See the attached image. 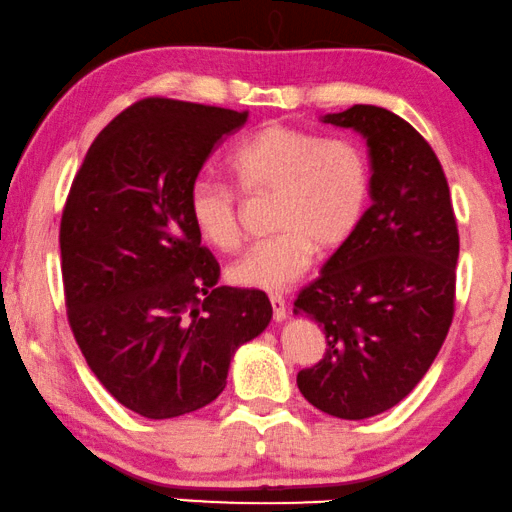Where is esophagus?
<instances>
[{
	"instance_id": "esophagus-1",
	"label": "esophagus",
	"mask_w": 512,
	"mask_h": 512,
	"mask_svg": "<svg viewBox=\"0 0 512 512\" xmlns=\"http://www.w3.org/2000/svg\"><path fill=\"white\" fill-rule=\"evenodd\" d=\"M269 301H271V308H273V320H276V322H283V320L287 318V306H285V299L280 297V294H271Z\"/></svg>"
}]
</instances>
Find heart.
<instances>
[{"instance_id": "heart-1", "label": "heart", "mask_w": 512, "mask_h": 512, "mask_svg": "<svg viewBox=\"0 0 512 512\" xmlns=\"http://www.w3.org/2000/svg\"><path fill=\"white\" fill-rule=\"evenodd\" d=\"M227 169L246 194H276L271 227L278 234L250 246L229 266L239 287L278 292L311 269L315 250L334 253L362 225L371 197V167L355 141L306 129L266 125L229 155ZM187 213L199 239L229 253L239 246V206L227 185L197 178Z\"/></svg>"}]
</instances>
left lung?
Segmentation results:
<instances>
[{
	"mask_svg": "<svg viewBox=\"0 0 512 512\" xmlns=\"http://www.w3.org/2000/svg\"><path fill=\"white\" fill-rule=\"evenodd\" d=\"M320 120L366 141L371 206L294 301V315L327 334L325 357L297 385L322 413L366 420L406 399L441 350L459 234L441 162L406 120L371 104Z\"/></svg>",
	"mask_w": 512,
	"mask_h": 512,
	"instance_id": "1",
	"label": "left lung"
}]
</instances>
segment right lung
<instances>
[{"instance_id": "add662e5", "label": "right lung", "mask_w": 512, "mask_h": 512, "mask_svg": "<svg viewBox=\"0 0 512 512\" xmlns=\"http://www.w3.org/2000/svg\"><path fill=\"white\" fill-rule=\"evenodd\" d=\"M248 113L143 99L92 143L62 213L67 315L92 373L148 420L204 408L243 343L269 327L264 292L218 287L187 194Z\"/></svg>"}]
</instances>
